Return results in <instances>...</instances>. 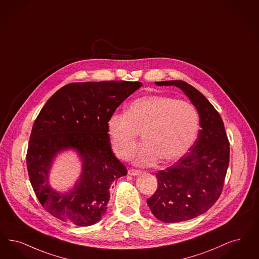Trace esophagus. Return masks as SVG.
<instances>
[{
  "mask_svg": "<svg viewBox=\"0 0 259 259\" xmlns=\"http://www.w3.org/2000/svg\"><path fill=\"white\" fill-rule=\"evenodd\" d=\"M141 170H138V169H135V168H130L129 170H128V175H130V176H139V175H141Z\"/></svg>",
  "mask_w": 259,
  "mask_h": 259,
  "instance_id": "obj_1",
  "label": "esophagus"
}]
</instances>
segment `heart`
Instances as JSON below:
<instances>
[{
	"mask_svg": "<svg viewBox=\"0 0 259 259\" xmlns=\"http://www.w3.org/2000/svg\"><path fill=\"white\" fill-rule=\"evenodd\" d=\"M199 129L196 107L188 101L155 94L135 99L124 114L114 113L107 122V132L117 157L133 155L142 134L144 144L135 162L150 166L160 159L169 164L180 159L193 145Z\"/></svg>",
	"mask_w": 259,
	"mask_h": 259,
	"instance_id": "1",
	"label": "heart"
}]
</instances>
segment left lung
Returning a JSON list of instances; mask_svg holds the SVG:
<instances>
[{
  "mask_svg": "<svg viewBox=\"0 0 259 259\" xmlns=\"http://www.w3.org/2000/svg\"><path fill=\"white\" fill-rule=\"evenodd\" d=\"M181 89L199 114L201 129L189 152L155 174L158 186L146 201L164 223H178L205 213L221 196L229 164V142L217 110L197 89L184 81L155 82Z\"/></svg>",
  "mask_w": 259,
  "mask_h": 259,
  "instance_id": "obj_1",
  "label": "left lung"
}]
</instances>
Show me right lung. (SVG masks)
Instances as JSON below:
<instances>
[{"label": "right lung", "mask_w": 259, "mask_h": 259, "mask_svg": "<svg viewBox=\"0 0 259 259\" xmlns=\"http://www.w3.org/2000/svg\"><path fill=\"white\" fill-rule=\"evenodd\" d=\"M141 85L128 81L68 83L44 105L32 125L26 161L34 194L52 216L79 227L103 216L113 183L127 175L112 151L107 122ZM67 148L80 153L83 174L72 191L61 195L48 185V172L53 157Z\"/></svg>", "instance_id": "add662e5"}]
</instances>
